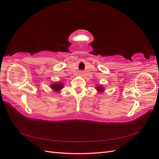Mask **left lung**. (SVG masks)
<instances>
[{"label": "left lung", "mask_w": 159, "mask_h": 159, "mask_svg": "<svg viewBox=\"0 0 159 159\" xmlns=\"http://www.w3.org/2000/svg\"><path fill=\"white\" fill-rule=\"evenodd\" d=\"M97 89H98V91H102L103 90V88L102 87V86H98V87H97Z\"/></svg>", "instance_id": "1"}]
</instances>
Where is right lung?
<instances>
[{
    "label": "right lung",
    "instance_id": "right-lung-1",
    "mask_svg": "<svg viewBox=\"0 0 159 159\" xmlns=\"http://www.w3.org/2000/svg\"><path fill=\"white\" fill-rule=\"evenodd\" d=\"M52 89H54V90L57 91L60 90L61 89H62L63 88V85L61 84V83H57V84H54L52 85Z\"/></svg>",
    "mask_w": 159,
    "mask_h": 159
}]
</instances>
